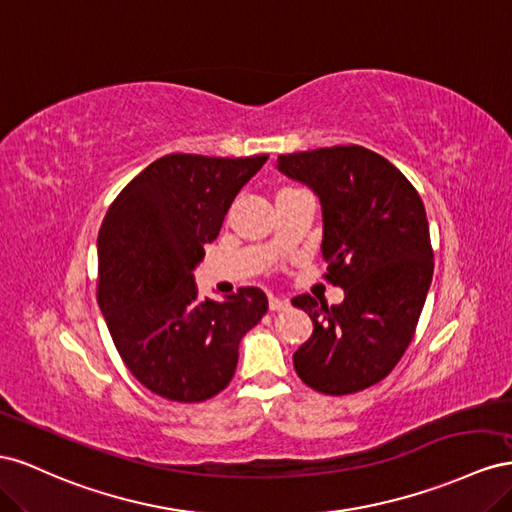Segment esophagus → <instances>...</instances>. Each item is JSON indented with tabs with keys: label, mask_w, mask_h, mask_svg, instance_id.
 I'll return each instance as SVG.
<instances>
[{
	"label": "esophagus",
	"mask_w": 512,
	"mask_h": 512,
	"mask_svg": "<svg viewBox=\"0 0 512 512\" xmlns=\"http://www.w3.org/2000/svg\"><path fill=\"white\" fill-rule=\"evenodd\" d=\"M268 304H270V311H287V309H289V302H287V300L274 298V296H270Z\"/></svg>",
	"instance_id": "obj_1"
}]
</instances>
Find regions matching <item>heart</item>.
Wrapping results in <instances>:
<instances>
[{"mask_svg":"<svg viewBox=\"0 0 512 512\" xmlns=\"http://www.w3.org/2000/svg\"><path fill=\"white\" fill-rule=\"evenodd\" d=\"M283 191H291V188H283ZM281 193V191H279Z\"/></svg>","mask_w":512,"mask_h":512,"instance_id":"heart-1","label":"heart"}]
</instances>
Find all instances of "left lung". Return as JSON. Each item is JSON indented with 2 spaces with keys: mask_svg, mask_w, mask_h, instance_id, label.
<instances>
[{
  "mask_svg": "<svg viewBox=\"0 0 512 512\" xmlns=\"http://www.w3.org/2000/svg\"><path fill=\"white\" fill-rule=\"evenodd\" d=\"M276 167L319 197L326 279L345 291L332 306L309 294L291 300L313 321L311 339L294 354L296 373L334 397L369 388L397 367L427 300L425 206L397 167L362 145L281 154Z\"/></svg>",
  "mask_w": 512,
  "mask_h": 512,
  "instance_id": "8db88e82",
  "label": "left lung"
}]
</instances>
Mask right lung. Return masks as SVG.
<instances>
[{
  "label": "right lung",
  "instance_id": "obj_1",
  "mask_svg": "<svg viewBox=\"0 0 512 512\" xmlns=\"http://www.w3.org/2000/svg\"><path fill=\"white\" fill-rule=\"evenodd\" d=\"M268 154H167L115 197L98 231V304L139 382L178 403L227 388L244 334L268 311L257 287L199 300L193 270Z\"/></svg>",
  "mask_w": 512,
  "mask_h": 512
}]
</instances>
